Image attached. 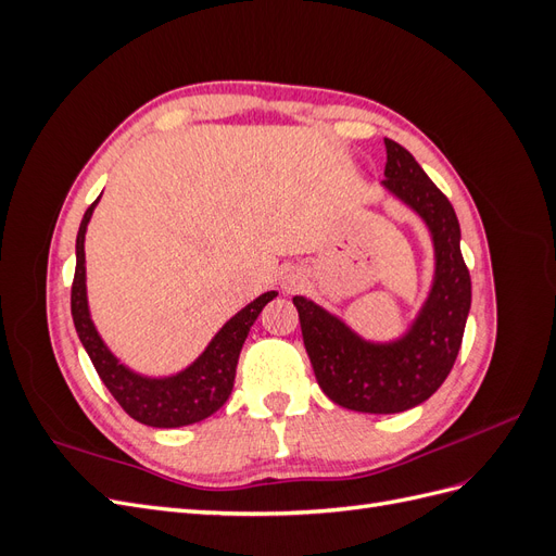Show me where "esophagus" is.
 I'll use <instances>...</instances> for the list:
<instances>
[{"label":"esophagus","instance_id":"obj_1","mask_svg":"<svg viewBox=\"0 0 556 556\" xmlns=\"http://www.w3.org/2000/svg\"><path fill=\"white\" fill-rule=\"evenodd\" d=\"M296 285H299V276H288V278L282 280V288H285V290H294Z\"/></svg>","mask_w":556,"mask_h":556}]
</instances>
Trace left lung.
<instances>
[{
    "instance_id": "left-lung-1",
    "label": "left lung",
    "mask_w": 556,
    "mask_h": 556,
    "mask_svg": "<svg viewBox=\"0 0 556 556\" xmlns=\"http://www.w3.org/2000/svg\"><path fill=\"white\" fill-rule=\"evenodd\" d=\"M384 148L382 190L425 223L433 245V280L413 323L392 341H368L313 299H292L317 384L339 406L374 415L410 410L439 390L459 355L470 311L457 213L406 148L392 139Z\"/></svg>"
}]
</instances>
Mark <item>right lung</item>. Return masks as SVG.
I'll return each instance as SVG.
<instances>
[{"label":"right lung","mask_w":556,"mask_h":556,"mask_svg":"<svg viewBox=\"0 0 556 556\" xmlns=\"http://www.w3.org/2000/svg\"><path fill=\"white\" fill-rule=\"evenodd\" d=\"M99 204L86 211L76 237V274L72 285V317L78 339L92 359L99 378L106 384L113 399L121 403L123 410L141 425L157 429H176L185 425L201 422L211 417L217 408L225 406L231 394L233 378H237V364L241 348L248 339L250 327L255 325L257 315L278 292H264L245 308L229 317L217 331L206 350L182 371L174 376L150 378L131 371L117 359L109 345L99 336L90 306H88V285H86V231L90 217Z\"/></svg>","instance_id":"right-lung-1"}]
</instances>
